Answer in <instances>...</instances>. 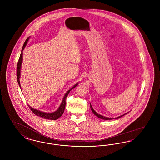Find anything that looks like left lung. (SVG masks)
I'll use <instances>...</instances> for the list:
<instances>
[{
  "instance_id": "obj_1",
  "label": "left lung",
  "mask_w": 160,
  "mask_h": 160,
  "mask_svg": "<svg viewBox=\"0 0 160 160\" xmlns=\"http://www.w3.org/2000/svg\"><path fill=\"white\" fill-rule=\"evenodd\" d=\"M90 107H91V109L92 112H93V113L95 114L97 117L99 118L100 119H104V120H112V119H114L113 118H108V117H106V116H102V115H101V114H98L97 112H95V111L94 110V109L92 108V107L91 104H90ZM128 113H129V112H127V113H126L125 114H122V115L120 116H119V117L116 118L115 119H119V118H121V117L123 116H124L125 114H127Z\"/></svg>"
}]
</instances>
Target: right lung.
Instances as JSON below:
<instances>
[{
  "mask_svg": "<svg viewBox=\"0 0 160 160\" xmlns=\"http://www.w3.org/2000/svg\"><path fill=\"white\" fill-rule=\"evenodd\" d=\"M30 38V37H28V38L26 39V41L24 42V45L23 46V48L22 49V52H21V54H20V58H19V60L18 62V63H17V82H18V85L21 89V85H20V77L21 76V68H22V62H23V51L25 48V47L28 44V42L29 41ZM78 82L76 84H74L70 89H69L68 91L66 92V93L65 94L63 99H62V101L61 102V105L58 108V109L54 112H52V113H46V112H41V111H39L37 109H35L33 108H32V107L30 106L29 105H28L30 109L32 110V112L34 113L35 114H36L37 116H40L41 118H43L44 119H50V120H56L58 119V118H59L61 117V116L63 114V112H64V110H65V105H66V102H65V99L68 96L69 92L71 91L72 89H73L74 88H75L77 86L78 84Z\"/></svg>",
  "mask_w": 160,
  "mask_h": 160,
  "instance_id": "1",
  "label": "right lung"
}]
</instances>
